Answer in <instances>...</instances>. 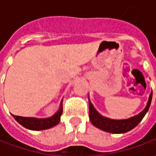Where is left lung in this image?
Returning <instances> with one entry per match:
<instances>
[{"label":"left lung","mask_w":156,"mask_h":156,"mask_svg":"<svg viewBox=\"0 0 156 156\" xmlns=\"http://www.w3.org/2000/svg\"><path fill=\"white\" fill-rule=\"evenodd\" d=\"M151 101H152V92L149 95L146 108L140 114L124 120H114L101 115L89 101V119L94 126L103 131L113 133V134L126 133L135 128L140 123L142 118L145 116V115L148 111V108L151 104Z\"/></svg>","instance_id":"1"}]
</instances>
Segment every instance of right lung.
<instances>
[{"label":"right lung","mask_w":156,"mask_h":156,"mask_svg":"<svg viewBox=\"0 0 156 156\" xmlns=\"http://www.w3.org/2000/svg\"><path fill=\"white\" fill-rule=\"evenodd\" d=\"M62 114V100L60 104V108L56 113L51 117L48 118H34V117H22L18 115H14V118L17 122H19L21 126L30 130H44L50 129L52 127L57 125L61 121V115Z\"/></svg>","instance_id":"1"}]
</instances>
